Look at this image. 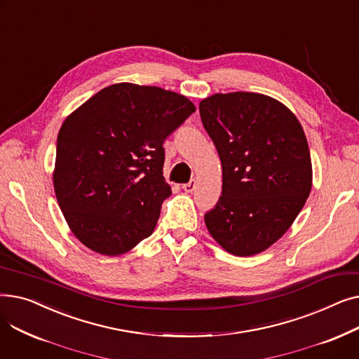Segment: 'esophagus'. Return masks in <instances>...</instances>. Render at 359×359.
<instances>
[{
	"label": "esophagus",
	"mask_w": 359,
	"mask_h": 359,
	"mask_svg": "<svg viewBox=\"0 0 359 359\" xmlns=\"http://www.w3.org/2000/svg\"><path fill=\"white\" fill-rule=\"evenodd\" d=\"M195 189H196V180L195 179H192L189 183L183 184V191L187 192V194H192Z\"/></svg>",
	"instance_id": "1"
}]
</instances>
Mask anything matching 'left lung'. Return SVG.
Listing matches in <instances>:
<instances>
[{"mask_svg":"<svg viewBox=\"0 0 359 359\" xmlns=\"http://www.w3.org/2000/svg\"><path fill=\"white\" fill-rule=\"evenodd\" d=\"M222 165V194L205 214L210 234L234 256L271 248L310 195L313 168L303 126L259 93H217L199 103Z\"/></svg>","mask_w":359,"mask_h":359,"instance_id":"8db88e82","label":"left lung"}]
</instances>
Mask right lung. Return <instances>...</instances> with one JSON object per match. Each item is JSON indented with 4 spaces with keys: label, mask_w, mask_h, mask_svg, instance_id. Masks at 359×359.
I'll list each match as a JSON object with an SVG mask.
<instances>
[{
    "label": "right lung",
    "mask_w": 359,
    "mask_h": 359,
    "mask_svg": "<svg viewBox=\"0 0 359 359\" xmlns=\"http://www.w3.org/2000/svg\"><path fill=\"white\" fill-rule=\"evenodd\" d=\"M195 110L175 91L118 83L64 121L53 189L86 248L118 256L153 234L161 203L172 195L163 176L164 140Z\"/></svg>",
    "instance_id": "add662e5"
}]
</instances>
